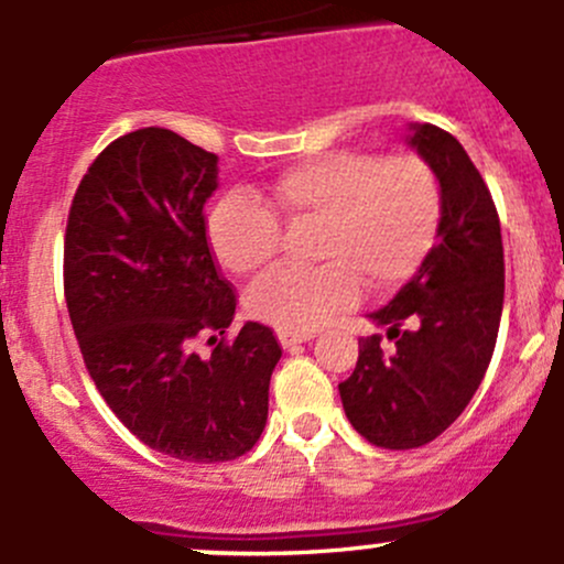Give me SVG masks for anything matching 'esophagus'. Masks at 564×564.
I'll return each mask as SVG.
<instances>
[{"label":"esophagus","instance_id":"1","mask_svg":"<svg viewBox=\"0 0 564 564\" xmlns=\"http://www.w3.org/2000/svg\"><path fill=\"white\" fill-rule=\"evenodd\" d=\"M276 336H280V344L284 349H295L299 344H306V341H312V338H314L312 333H290V330H280Z\"/></svg>","mask_w":564,"mask_h":564}]
</instances>
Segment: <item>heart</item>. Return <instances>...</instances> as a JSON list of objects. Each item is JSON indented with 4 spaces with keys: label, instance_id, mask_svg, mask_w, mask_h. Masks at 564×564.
Listing matches in <instances>:
<instances>
[{
    "label": "heart",
    "instance_id": "heart-1",
    "mask_svg": "<svg viewBox=\"0 0 564 564\" xmlns=\"http://www.w3.org/2000/svg\"><path fill=\"white\" fill-rule=\"evenodd\" d=\"M444 196L416 155L384 159L371 150H328L284 166L263 202L241 193L209 212L207 239L223 269L252 274L276 256L280 217L317 220L314 258L323 265H276L247 290V312L290 333H312L371 290L403 284L438 239Z\"/></svg>",
    "mask_w": 564,
    "mask_h": 564
}]
</instances>
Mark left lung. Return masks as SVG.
Segmentation results:
<instances>
[{"label": "left lung", "instance_id": "8db88e82", "mask_svg": "<svg viewBox=\"0 0 564 564\" xmlns=\"http://www.w3.org/2000/svg\"><path fill=\"white\" fill-rule=\"evenodd\" d=\"M409 144L438 177V241L371 314L392 349L360 338L352 377L338 384L352 427L381 449L425 446L463 414L492 360L506 293L500 217L474 161L438 126H414Z\"/></svg>", "mask_w": 564, "mask_h": 564}]
</instances>
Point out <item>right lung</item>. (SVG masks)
<instances>
[{
  "mask_svg": "<svg viewBox=\"0 0 564 564\" xmlns=\"http://www.w3.org/2000/svg\"><path fill=\"white\" fill-rule=\"evenodd\" d=\"M217 155L169 129L107 144L77 185L64 236V295L107 405L150 449L228 463L258 444L282 347L247 323L207 239ZM210 336L202 358L192 344Z\"/></svg>",
  "mask_w": 564,
  "mask_h": 564,
  "instance_id": "right-lung-1",
  "label": "right lung"
}]
</instances>
